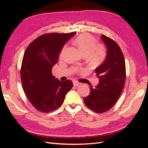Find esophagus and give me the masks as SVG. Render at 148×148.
<instances>
[{"instance_id":"obj_1","label":"esophagus","mask_w":148,"mask_h":148,"mask_svg":"<svg viewBox=\"0 0 148 148\" xmlns=\"http://www.w3.org/2000/svg\"><path fill=\"white\" fill-rule=\"evenodd\" d=\"M73 85H74L75 86H79V85L80 84V83L77 82H73Z\"/></svg>"}]
</instances>
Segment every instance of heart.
I'll list each match as a JSON object with an SVG mask.
<instances>
[{
    "instance_id": "obj_1",
    "label": "heart",
    "mask_w": 148,
    "mask_h": 148,
    "mask_svg": "<svg viewBox=\"0 0 148 148\" xmlns=\"http://www.w3.org/2000/svg\"><path fill=\"white\" fill-rule=\"evenodd\" d=\"M75 44L82 52L86 56L88 60L92 64H97L102 62L106 57V50L102 44H97L96 39L86 33H83L75 39ZM65 46L62 48L60 56H62Z\"/></svg>"
}]
</instances>
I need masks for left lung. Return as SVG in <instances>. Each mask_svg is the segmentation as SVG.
I'll return each mask as SVG.
<instances>
[{
  "label": "left lung",
  "mask_w": 148,
  "mask_h": 148,
  "mask_svg": "<svg viewBox=\"0 0 148 148\" xmlns=\"http://www.w3.org/2000/svg\"><path fill=\"white\" fill-rule=\"evenodd\" d=\"M107 47V56L103 63L95 69L99 83L95 88L90 86V93L83 100L88 107L97 113L110 110L119 98L124 88L126 69L123 52L114 40L101 36Z\"/></svg>",
  "instance_id": "obj_1"
}]
</instances>
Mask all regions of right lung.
I'll return each mask as SVG.
<instances>
[{
  "mask_svg": "<svg viewBox=\"0 0 148 148\" xmlns=\"http://www.w3.org/2000/svg\"><path fill=\"white\" fill-rule=\"evenodd\" d=\"M75 33L44 34L26 49L20 71L22 86L30 102L39 111L47 113L59 109L73 87L71 80L56 79L52 68L64 44Z\"/></svg>",
  "mask_w": 148,
  "mask_h": 148,
  "instance_id": "1",
  "label": "right lung"
}]
</instances>
